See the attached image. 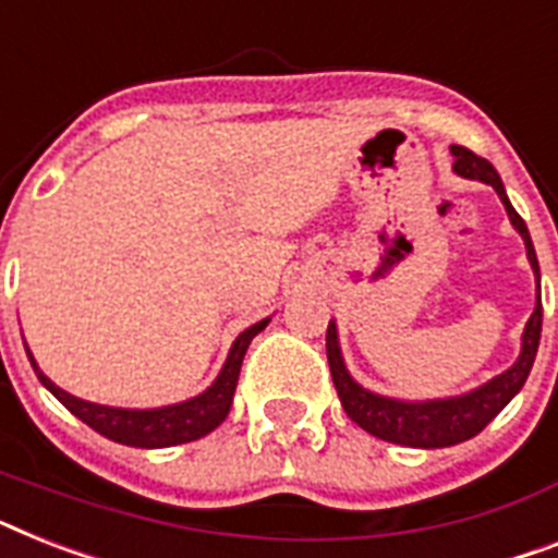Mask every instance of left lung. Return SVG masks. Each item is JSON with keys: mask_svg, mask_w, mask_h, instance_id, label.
Returning <instances> with one entry per match:
<instances>
[{"mask_svg": "<svg viewBox=\"0 0 558 558\" xmlns=\"http://www.w3.org/2000/svg\"><path fill=\"white\" fill-rule=\"evenodd\" d=\"M450 151L456 157V162H452L456 174L470 177V180H482V183L496 189V194L505 203L510 223L515 226V232L522 234L524 248H527V260L533 266V271H536L538 283L536 248H533V240H530L524 220L510 206V201H507L501 177L496 174L490 162L470 151V148L452 146ZM538 338H542V298H536V310H533L527 326H524L522 352H519V361L510 369H505L493 381L482 384L473 392H464V396L456 398H436V401H398V398L375 396V392L364 389L357 381H352V375L347 373V364H343L335 320H329V329H326V357H329V373H332L338 398H341L343 410H347V415L355 421L357 427L366 429L369 436L381 438V441L401 444V447H421V450H436V447H452V444H461L468 441V438L478 436L510 404V398L524 387L530 369H533V361H536L538 352Z\"/></svg>", "mask_w": 558, "mask_h": 558, "instance_id": "1", "label": "left lung"}]
</instances>
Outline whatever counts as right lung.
<instances>
[{
	"instance_id": "right-lung-1",
	"label": "right lung",
	"mask_w": 558,
	"mask_h": 558,
	"mask_svg": "<svg viewBox=\"0 0 558 558\" xmlns=\"http://www.w3.org/2000/svg\"><path fill=\"white\" fill-rule=\"evenodd\" d=\"M266 324H269V318L257 320L255 326H248V329H243V332L238 335V341L232 343L229 357H226L223 369H220V375H217L215 384H211L206 392L189 398L183 404L157 407V410H122V407L90 404V401H83V398H76L71 396V392H65V389H59L57 384L36 366L31 350L28 357L36 378L51 389L59 404L68 407V410L74 412L80 421H85L90 429H97L99 436L111 438V441L117 444H129V447H146V450H154V447H174V444L197 441V438L208 436L211 429L223 424V418L229 415V410H232V398L234 387H238L243 355H246L252 338H255L260 329H266Z\"/></svg>"
}]
</instances>
